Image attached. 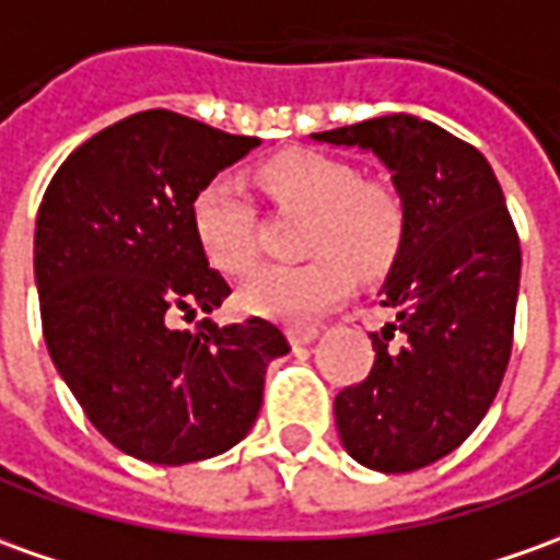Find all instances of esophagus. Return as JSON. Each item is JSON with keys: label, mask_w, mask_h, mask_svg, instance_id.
Wrapping results in <instances>:
<instances>
[{"label": "esophagus", "mask_w": 560, "mask_h": 560, "mask_svg": "<svg viewBox=\"0 0 560 560\" xmlns=\"http://www.w3.org/2000/svg\"><path fill=\"white\" fill-rule=\"evenodd\" d=\"M287 335H289V341H292V347H302V345H311V341L319 335V329L317 326H292Z\"/></svg>", "instance_id": "1"}]
</instances>
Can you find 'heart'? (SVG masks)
Returning <instances> with one entry per match:
<instances>
[{"label": "heart", "mask_w": 560, "mask_h": 560, "mask_svg": "<svg viewBox=\"0 0 560 560\" xmlns=\"http://www.w3.org/2000/svg\"><path fill=\"white\" fill-rule=\"evenodd\" d=\"M261 183L283 210L311 215L304 265L258 268L241 287L256 317L304 326L345 302L357 271L377 277L402 246L405 213L387 185L365 183L360 170L319 152H287L261 167ZM191 225L203 256L229 273L256 261V207L237 176L219 173L191 200Z\"/></svg>", "instance_id": "obj_1"}]
</instances>
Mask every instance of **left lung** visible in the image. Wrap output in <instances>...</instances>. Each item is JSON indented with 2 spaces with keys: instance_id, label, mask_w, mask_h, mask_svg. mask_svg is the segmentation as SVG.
I'll use <instances>...</instances> for the list:
<instances>
[{
  "instance_id": "obj_1",
  "label": "left lung",
  "mask_w": 560,
  "mask_h": 560,
  "mask_svg": "<svg viewBox=\"0 0 560 560\" xmlns=\"http://www.w3.org/2000/svg\"><path fill=\"white\" fill-rule=\"evenodd\" d=\"M314 140L375 152L402 200V246L381 289L390 319L369 331L375 365L335 396V423L357 464L415 472L457 448L500 390L518 231L485 155L433 121L399 112Z\"/></svg>"
}]
</instances>
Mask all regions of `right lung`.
Segmentation results:
<instances>
[{"label":"right lung","instance_id":"obj_1","mask_svg":"<svg viewBox=\"0 0 560 560\" xmlns=\"http://www.w3.org/2000/svg\"><path fill=\"white\" fill-rule=\"evenodd\" d=\"M256 145L176 112H137L81 142L38 207L48 353L88 420L145 464L234 448L258 418L268 362L289 353L261 317L170 326L231 295L200 249L191 200Z\"/></svg>","mask_w":560,"mask_h":560}]
</instances>
